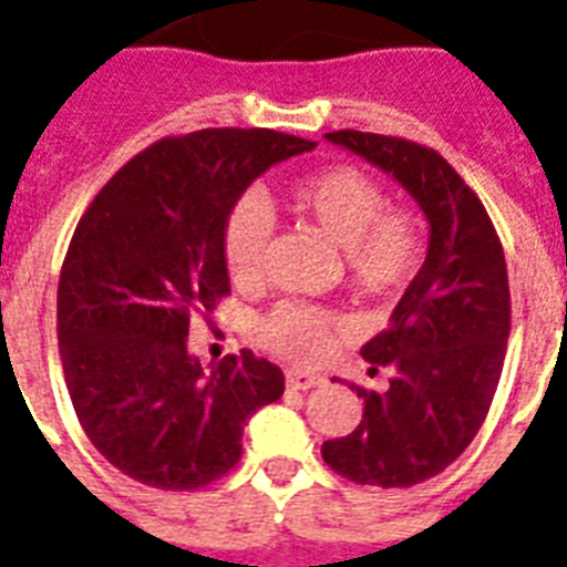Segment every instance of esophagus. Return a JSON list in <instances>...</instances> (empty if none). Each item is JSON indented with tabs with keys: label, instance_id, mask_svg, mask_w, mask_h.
<instances>
[{
	"label": "esophagus",
	"instance_id": "esophagus-1",
	"mask_svg": "<svg viewBox=\"0 0 567 567\" xmlns=\"http://www.w3.org/2000/svg\"><path fill=\"white\" fill-rule=\"evenodd\" d=\"M324 384L322 375H313V372H301V370H289L287 372V388L289 390H313Z\"/></svg>",
	"mask_w": 567,
	"mask_h": 567
}]
</instances>
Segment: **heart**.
<instances>
[{
    "instance_id": "obj_1",
    "label": "heart",
    "mask_w": 567,
    "mask_h": 567,
    "mask_svg": "<svg viewBox=\"0 0 567 567\" xmlns=\"http://www.w3.org/2000/svg\"><path fill=\"white\" fill-rule=\"evenodd\" d=\"M289 209L316 227L340 251L346 280L361 296H390L411 280L423 257L420 224L405 209H384L379 183L349 165H331L296 179ZM269 213L260 200H243L224 227V260L236 280L260 275L269 245ZM343 331V322L322 307L278 305L260 324L262 343L289 361H319Z\"/></svg>"
}]
</instances>
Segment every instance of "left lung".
Instances as JSON below:
<instances>
[{"instance_id":"8db88e82","label":"left lung","mask_w":567,"mask_h":567,"mask_svg":"<svg viewBox=\"0 0 567 567\" xmlns=\"http://www.w3.org/2000/svg\"><path fill=\"white\" fill-rule=\"evenodd\" d=\"M324 138L396 179L429 224L425 262L388 331L361 349L372 372L393 370L390 388H354L363 420L322 443L324 464L346 480L408 488L450 467L488 414L512 324L506 257L482 200L441 153L358 130Z\"/></svg>"}]
</instances>
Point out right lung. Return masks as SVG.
Listing matches in <instances>:
<instances>
[{
	"label": "right lung",
	"instance_id": "add662e5",
	"mask_svg": "<svg viewBox=\"0 0 567 567\" xmlns=\"http://www.w3.org/2000/svg\"><path fill=\"white\" fill-rule=\"evenodd\" d=\"M316 142L275 130H200L126 162L82 215L59 280V349L87 441L142 485L192 491L243 458V432L284 393L245 349L209 370L192 313L230 292L224 227L271 165Z\"/></svg>",
	"mask_w": 567,
	"mask_h": 567
}]
</instances>
